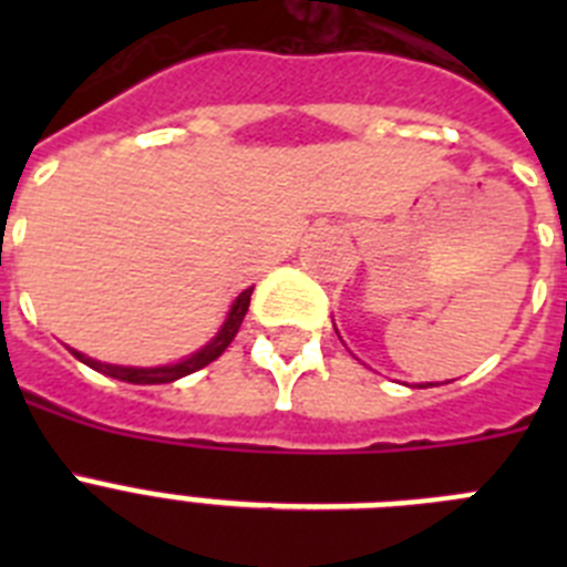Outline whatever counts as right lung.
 I'll return each instance as SVG.
<instances>
[{
    "instance_id": "right-lung-1",
    "label": "right lung",
    "mask_w": 567,
    "mask_h": 567,
    "mask_svg": "<svg viewBox=\"0 0 567 567\" xmlns=\"http://www.w3.org/2000/svg\"><path fill=\"white\" fill-rule=\"evenodd\" d=\"M249 295H252V287L244 289V292H240L238 298H235L233 309H229L227 320H224V327L218 329V334H215V338L209 340V343L204 346V349H198V352L189 354V358L178 360V363L155 365V369H135V365L102 363V360L84 358L82 352H73V354H76V358L82 360L84 365H90V369H96V372L107 374V378L124 380V383H138V385L173 383V380L187 378V374H193V372H198V369H204V365H209L215 358H221L224 349H227V346L233 343L235 334H238L240 320H244V315H247V309H249Z\"/></svg>"
}]
</instances>
